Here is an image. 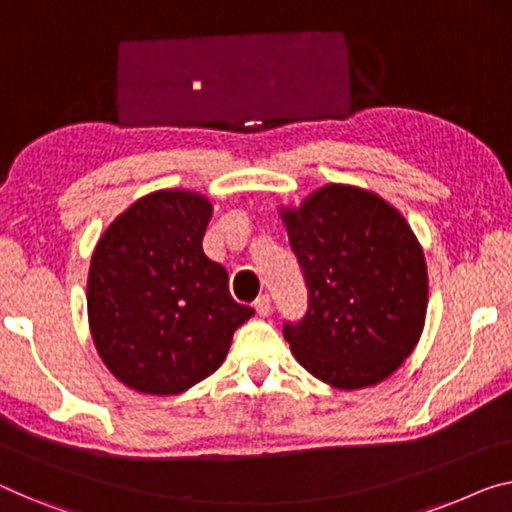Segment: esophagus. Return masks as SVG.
<instances>
[{"label": "esophagus", "mask_w": 512, "mask_h": 512, "mask_svg": "<svg viewBox=\"0 0 512 512\" xmlns=\"http://www.w3.org/2000/svg\"><path fill=\"white\" fill-rule=\"evenodd\" d=\"M255 310L259 317H269L271 315V296L269 294L259 296V299L255 301Z\"/></svg>", "instance_id": "1"}]
</instances>
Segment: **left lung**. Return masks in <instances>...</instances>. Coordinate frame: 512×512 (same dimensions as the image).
I'll list each match as a JSON object with an SVG mask.
<instances>
[{
	"instance_id": "1",
	"label": "left lung",
	"mask_w": 512,
	"mask_h": 512,
	"mask_svg": "<svg viewBox=\"0 0 512 512\" xmlns=\"http://www.w3.org/2000/svg\"><path fill=\"white\" fill-rule=\"evenodd\" d=\"M280 216L308 285V312L282 326L296 361L340 391L391 377L418 345L427 312L425 255L407 220L345 183Z\"/></svg>"
}]
</instances>
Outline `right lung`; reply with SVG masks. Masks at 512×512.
<instances>
[{"instance_id":"add662e5","label":"right lung","mask_w":512,"mask_h":512,"mask_svg":"<svg viewBox=\"0 0 512 512\" xmlns=\"http://www.w3.org/2000/svg\"><path fill=\"white\" fill-rule=\"evenodd\" d=\"M213 207L193 190H156L98 239L87 315L96 352L121 384L177 395L220 368L255 315L232 299L223 266L202 250Z\"/></svg>"}]
</instances>
